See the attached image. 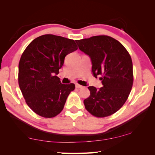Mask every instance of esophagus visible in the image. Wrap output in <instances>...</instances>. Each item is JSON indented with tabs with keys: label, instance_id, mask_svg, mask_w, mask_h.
Returning <instances> with one entry per match:
<instances>
[{
	"label": "esophagus",
	"instance_id": "1",
	"mask_svg": "<svg viewBox=\"0 0 155 155\" xmlns=\"http://www.w3.org/2000/svg\"><path fill=\"white\" fill-rule=\"evenodd\" d=\"M75 87L77 88H83V87L81 86V85H80V84H76Z\"/></svg>",
	"mask_w": 155,
	"mask_h": 155
}]
</instances>
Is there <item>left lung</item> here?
Masks as SVG:
<instances>
[{"label":"left lung","instance_id":"left-lung-1","mask_svg":"<svg viewBox=\"0 0 155 155\" xmlns=\"http://www.w3.org/2000/svg\"><path fill=\"white\" fill-rule=\"evenodd\" d=\"M75 41L80 50L90 57L94 77L102 76L103 87H88L91 94L84 100L85 108L94 117L110 116L123 106L132 88L130 56L120 42L108 36H94Z\"/></svg>","mask_w":155,"mask_h":155}]
</instances>
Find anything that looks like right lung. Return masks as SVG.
Listing matches in <instances>:
<instances>
[{"mask_svg": "<svg viewBox=\"0 0 155 155\" xmlns=\"http://www.w3.org/2000/svg\"><path fill=\"white\" fill-rule=\"evenodd\" d=\"M77 49L74 40L45 35L23 52L18 64L19 87L28 106L39 116L54 117L63 109L75 85L62 84L57 74L66 56Z\"/></svg>", "mask_w": 155, "mask_h": 155, "instance_id": "obj_1", "label": "right lung"}]
</instances>
